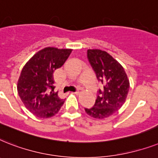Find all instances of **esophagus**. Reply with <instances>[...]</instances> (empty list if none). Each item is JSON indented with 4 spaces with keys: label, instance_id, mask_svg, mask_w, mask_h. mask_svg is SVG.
I'll return each instance as SVG.
<instances>
[{
    "label": "esophagus",
    "instance_id": "1",
    "mask_svg": "<svg viewBox=\"0 0 158 158\" xmlns=\"http://www.w3.org/2000/svg\"><path fill=\"white\" fill-rule=\"evenodd\" d=\"M79 93H80V89H78L77 90V91L74 92V94H79Z\"/></svg>",
    "mask_w": 158,
    "mask_h": 158
}]
</instances>
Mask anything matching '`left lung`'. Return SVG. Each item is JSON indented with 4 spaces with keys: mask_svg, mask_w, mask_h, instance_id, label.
Wrapping results in <instances>:
<instances>
[{
    "mask_svg": "<svg viewBox=\"0 0 158 158\" xmlns=\"http://www.w3.org/2000/svg\"><path fill=\"white\" fill-rule=\"evenodd\" d=\"M87 58L103 87L98 90L94 106L85 108V111L94 118L103 119L124 104L129 92V80L123 67L106 51L88 50Z\"/></svg>",
    "mask_w": 158,
    "mask_h": 158,
    "instance_id": "obj_1",
    "label": "left lung"
}]
</instances>
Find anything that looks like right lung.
Returning <instances> with one entry per match:
<instances>
[{"label":"right lung","mask_w":158,"mask_h":158,"mask_svg":"<svg viewBox=\"0 0 158 158\" xmlns=\"http://www.w3.org/2000/svg\"><path fill=\"white\" fill-rule=\"evenodd\" d=\"M71 52V49L45 48L23 68L18 81V93L25 107L36 117H53L64 104L65 99L54 91L53 73L64 65Z\"/></svg>","instance_id":"obj_1"}]
</instances>
